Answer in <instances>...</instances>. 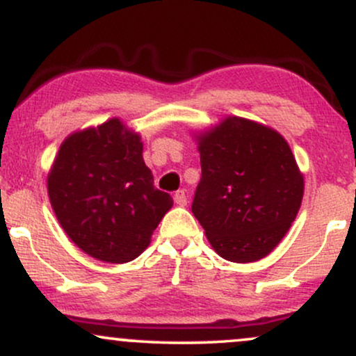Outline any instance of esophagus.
Here are the masks:
<instances>
[{
  "mask_svg": "<svg viewBox=\"0 0 356 356\" xmlns=\"http://www.w3.org/2000/svg\"><path fill=\"white\" fill-rule=\"evenodd\" d=\"M174 202L177 204V206H186V204H187V195H186V192H184L182 189L175 192V194H174Z\"/></svg>",
  "mask_w": 356,
  "mask_h": 356,
  "instance_id": "1",
  "label": "esophagus"
}]
</instances>
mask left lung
Wrapping results in <instances>:
<instances>
[{"instance_id":"1","label":"left lung","mask_w":356,"mask_h":356,"mask_svg":"<svg viewBox=\"0 0 356 356\" xmlns=\"http://www.w3.org/2000/svg\"><path fill=\"white\" fill-rule=\"evenodd\" d=\"M202 177L192 212L211 246L232 263L275 249L303 201L305 179L288 142L271 127L226 117L195 136Z\"/></svg>"}]
</instances>
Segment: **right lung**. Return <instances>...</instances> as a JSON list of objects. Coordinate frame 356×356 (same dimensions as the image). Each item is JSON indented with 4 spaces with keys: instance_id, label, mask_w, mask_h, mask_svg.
<instances>
[{
    "instance_id": "1",
    "label": "right lung",
    "mask_w": 356,
    "mask_h": 356,
    "mask_svg": "<svg viewBox=\"0 0 356 356\" xmlns=\"http://www.w3.org/2000/svg\"><path fill=\"white\" fill-rule=\"evenodd\" d=\"M144 144L120 118L73 132L48 172V197L60 226L85 254L105 263L136 259L172 207L154 187Z\"/></svg>"
}]
</instances>
